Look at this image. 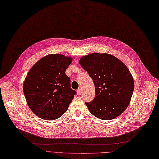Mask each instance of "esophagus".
I'll return each instance as SVG.
<instances>
[{
    "instance_id": "34e87169",
    "label": "esophagus",
    "mask_w": 159,
    "mask_h": 159,
    "mask_svg": "<svg viewBox=\"0 0 159 159\" xmlns=\"http://www.w3.org/2000/svg\"><path fill=\"white\" fill-rule=\"evenodd\" d=\"M77 93H78V95H81V89H78L77 90Z\"/></svg>"
}]
</instances>
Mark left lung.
Returning <instances> with one entry per match:
<instances>
[{"instance_id":"8db88e82","label":"left lung","mask_w":159,"mask_h":159,"mask_svg":"<svg viewBox=\"0 0 159 159\" xmlns=\"http://www.w3.org/2000/svg\"><path fill=\"white\" fill-rule=\"evenodd\" d=\"M81 66L88 72L95 87V97L85 102L95 117L109 120L120 116L128 107L134 89L132 74L123 62L108 53L82 57Z\"/></svg>"}]
</instances>
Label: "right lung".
<instances>
[{
  "mask_svg": "<svg viewBox=\"0 0 159 159\" xmlns=\"http://www.w3.org/2000/svg\"><path fill=\"white\" fill-rule=\"evenodd\" d=\"M72 60L61 54H48L27 73L23 85L24 93L27 105L37 116L53 120L68 110L76 93L65 74Z\"/></svg>",
  "mask_w": 159,
  "mask_h": 159,
  "instance_id": "obj_1",
  "label": "right lung"
}]
</instances>
